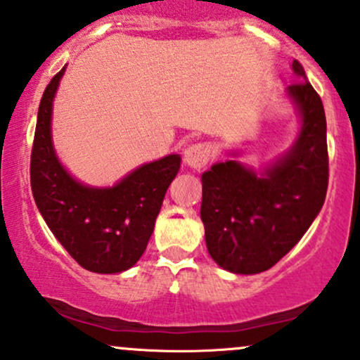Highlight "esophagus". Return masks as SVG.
Wrapping results in <instances>:
<instances>
[{
	"mask_svg": "<svg viewBox=\"0 0 360 360\" xmlns=\"http://www.w3.org/2000/svg\"><path fill=\"white\" fill-rule=\"evenodd\" d=\"M210 159H212V148L210 145L203 143V141L189 145V147L184 150V162H186L191 169H196V171L203 169L205 165L210 162Z\"/></svg>",
	"mask_w": 360,
	"mask_h": 360,
	"instance_id": "34e87169",
	"label": "esophagus"
}]
</instances>
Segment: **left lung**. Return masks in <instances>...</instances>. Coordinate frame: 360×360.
<instances>
[{
    "instance_id": "obj_1",
    "label": "left lung",
    "mask_w": 360,
    "mask_h": 360,
    "mask_svg": "<svg viewBox=\"0 0 360 360\" xmlns=\"http://www.w3.org/2000/svg\"><path fill=\"white\" fill-rule=\"evenodd\" d=\"M292 70L299 80L287 94L302 117L294 147L259 176L238 160L220 162L201 176L200 215L208 252L232 274H259L278 263L301 240L325 203V109L297 59Z\"/></svg>"
}]
</instances>
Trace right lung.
Segmentation results:
<instances>
[{"mask_svg":"<svg viewBox=\"0 0 360 360\" xmlns=\"http://www.w3.org/2000/svg\"><path fill=\"white\" fill-rule=\"evenodd\" d=\"M65 68L42 94L30 155V186L47 227L71 258L96 274H120L147 250L179 155L141 165L112 188H89L59 164L51 138L53 98Z\"/></svg>","mask_w":360,"mask_h":360,"instance_id":"1","label":"right lung"}]
</instances>
